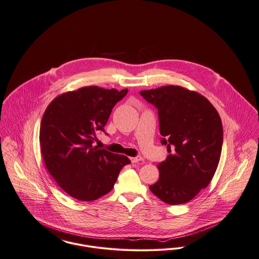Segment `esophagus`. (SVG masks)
<instances>
[{
	"mask_svg": "<svg viewBox=\"0 0 259 259\" xmlns=\"http://www.w3.org/2000/svg\"><path fill=\"white\" fill-rule=\"evenodd\" d=\"M141 160H142V157H141V156H137V157H132V158H131L132 163H138V162L141 161Z\"/></svg>",
	"mask_w": 259,
	"mask_h": 259,
	"instance_id": "1",
	"label": "esophagus"
}]
</instances>
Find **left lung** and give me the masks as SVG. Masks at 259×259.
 I'll use <instances>...</instances> for the list:
<instances>
[{
  "instance_id": "1",
  "label": "left lung",
  "mask_w": 259,
  "mask_h": 259,
  "mask_svg": "<svg viewBox=\"0 0 259 259\" xmlns=\"http://www.w3.org/2000/svg\"><path fill=\"white\" fill-rule=\"evenodd\" d=\"M158 109L161 143L166 161L157 165L159 180L149 189L162 201L178 205L189 202L210 184L218 167L223 144L221 118L198 92L179 85L140 91Z\"/></svg>"
}]
</instances>
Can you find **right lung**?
Instances as JSON below:
<instances>
[{"label":"right lung","mask_w":259,"mask_h":259,"mask_svg":"<svg viewBox=\"0 0 259 259\" xmlns=\"http://www.w3.org/2000/svg\"><path fill=\"white\" fill-rule=\"evenodd\" d=\"M127 89L84 87L57 96L40 124V148L45 166L71 197L92 201L113 189L120 171L131 163L124 155L93 146L114 106Z\"/></svg>","instance_id":"right-lung-1"}]
</instances>
